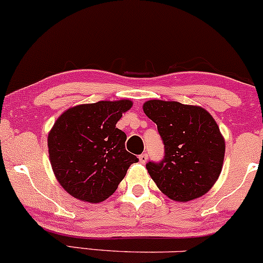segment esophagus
Returning <instances> with one entry per match:
<instances>
[{
	"mask_svg": "<svg viewBox=\"0 0 263 263\" xmlns=\"http://www.w3.org/2000/svg\"><path fill=\"white\" fill-rule=\"evenodd\" d=\"M139 161L141 164H145L147 161V155L146 154H141L139 155Z\"/></svg>",
	"mask_w": 263,
	"mask_h": 263,
	"instance_id": "1",
	"label": "esophagus"
}]
</instances>
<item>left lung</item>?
Returning <instances> with one entry per match:
<instances>
[{
	"label": "left lung",
	"instance_id": "1",
	"mask_svg": "<svg viewBox=\"0 0 263 263\" xmlns=\"http://www.w3.org/2000/svg\"><path fill=\"white\" fill-rule=\"evenodd\" d=\"M144 113L158 125L165 155L146 169L169 199L186 202L205 195L222 170L225 139L208 110L197 105L153 99Z\"/></svg>",
	"mask_w": 263,
	"mask_h": 263
}]
</instances>
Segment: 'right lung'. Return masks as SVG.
<instances>
[{
  "label": "right lung",
  "mask_w": 263,
  "mask_h": 263,
  "mask_svg": "<svg viewBox=\"0 0 263 263\" xmlns=\"http://www.w3.org/2000/svg\"><path fill=\"white\" fill-rule=\"evenodd\" d=\"M132 105L129 99L81 104L55 120L47 139L49 161L58 182L73 197L104 201L139 160L126 152L125 133L116 126Z\"/></svg>",
  "instance_id": "add662e5"
}]
</instances>
